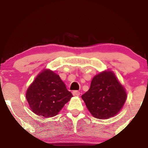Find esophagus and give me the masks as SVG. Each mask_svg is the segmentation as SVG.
<instances>
[{
    "mask_svg": "<svg viewBox=\"0 0 148 148\" xmlns=\"http://www.w3.org/2000/svg\"><path fill=\"white\" fill-rule=\"evenodd\" d=\"M80 95V92L77 90H75L73 92V95L75 96V97H79Z\"/></svg>",
    "mask_w": 148,
    "mask_h": 148,
    "instance_id": "34e87169",
    "label": "esophagus"
}]
</instances>
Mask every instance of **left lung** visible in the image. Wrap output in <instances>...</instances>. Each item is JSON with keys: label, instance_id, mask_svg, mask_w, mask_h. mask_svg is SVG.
I'll use <instances>...</instances> for the list:
<instances>
[{"label": "left lung", "instance_id": "obj_1", "mask_svg": "<svg viewBox=\"0 0 148 148\" xmlns=\"http://www.w3.org/2000/svg\"><path fill=\"white\" fill-rule=\"evenodd\" d=\"M82 98L95 118L107 119L120 112L126 100V92L114 73L105 71L94 77L90 88Z\"/></svg>", "mask_w": 148, "mask_h": 148}]
</instances>
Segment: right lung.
<instances>
[{"mask_svg":"<svg viewBox=\"0 0 148 148\" xmlns=\"http://www.w3.org/2000/svg\"><path fill=\"white\" fill-rule=\"evenodd\" d=\"M72 97L60 76L49 69L40 73L26 93L31 110L45 118L56 116Z\"/></svg>","mask_w":148,"mask_h":148,"instance_id":"obj_1","label":"right lung"}]
</instances>
